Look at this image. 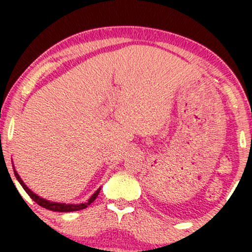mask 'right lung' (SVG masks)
Wrapping results in <instances>:
<instances>
[{"label": "right lung", "mask_w": 252, "mask_h": 252, "mask_svg": "<svg viewBox=\"0 0 252 252\" xmlns=\"http://www.w3.org/2000/svg\"><path fill=\"white\" fill-rule=\"evenodd\" d=\"M14 175H16L18 182H19L20 185H22V187H23V189H24L25 191H27V194L29 195V196L32 197V199L34 200V201L36 202L37 205H40V206H41V207H44V208H47V210H50V211H55V212H73V211L84 210V208H86L89 205L93 204V202L95 201L96 197H97V195H98V192H100V190H101V188H100V189L96 190L95 194H94L93 196H91L90 199H89V201L85 202V204L73 205V204H60V202H51V201H47V200L42 199V197L37 196L36 194H34V192H32V190H30L29 188H28L27 185L24 184V182H23V180L20 179L19 174H18L16 171H14Z\"/></svg>", "instance_id": "1"}]
</instances>
